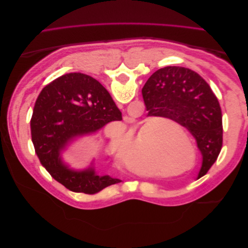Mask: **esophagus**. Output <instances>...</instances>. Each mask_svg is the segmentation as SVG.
I'll use <instances>...</instances> for the list:
<instances>
[{"mask_svg":"<svg viewBox=\"0 0 248 248\" xmlns=\"http://www.w3.org/2000/svg\"><path fill=\"white\" fill-rule=\"evenodd\" d=\"M124 119L126 120L127 122H131V121H132V119H131V118H128V117H127V118H124Z\"/></svg>","mask_w":248,"mask_h":248,"instance_id":"34e87169","label":"esophagus"}]
</instances>
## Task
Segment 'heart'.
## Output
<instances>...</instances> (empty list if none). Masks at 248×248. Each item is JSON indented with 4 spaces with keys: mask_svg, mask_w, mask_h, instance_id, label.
Returning <instances> with one entry per match:
<instances>
[{
    "mask_svg": "<svg viewBox=\"0 0 248 248\" xmlns=\"http://www.w3.org/2000/svg\"><path fill=\"white\" fill-rule=\"evenodd\" d=\"M181 133L185 140H188L186 134L181 130ZM150 140H151V125L148 124L145 129L140 130L137 134L128 138L122 146V137L114 136L109 140V150L112 153H122V157L125 166L133 172L139 175H149L151 172V164H161L164 160L169 158L170 151L176 150V147L182 145V139L179 134L174 133L170 138V144L166 149L151 154L150 150Z\"/></svg>",
    "mask_w": 248,
    "mask_h": 248,
    "instance_id": "obj_1",
    "label": "heart"
}]
</instances>
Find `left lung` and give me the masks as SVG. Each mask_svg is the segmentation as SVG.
<instances>
[{
	"instance_id": "8db88e82",
	"label": "left lung",
	"mask_w": 248,
	"mask_h": 248,
	"mask_svg": "<svg viewBox=\"0 0 248 248\" xmlns=\"http://www.w3.org/2000/svg\"><path fill=\"white\" fill-rule=\"evenodd\" d=\"M149 116L172 120L196 139L202 156L199 178L205 176L222 147L219 102L199 73L179 66L155 71L141 90Z\"/></svg>"
}]
</instances>
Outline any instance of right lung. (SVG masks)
Wrapping results in <instances>:
<instances>
[{"label": "right lung", "mask_w": 248, "mask_h": 248, "mask_svg": "<svg viewBox=\"0 0 248 248\" xmlns=\"http://www.w3.org/2000/svg\"><path fill=\"white\" fill-rule=\"evenodd\" d=\"M121 120V111L98 80L79 72L64 74L44 87L37 97L31 119L35 153L42 167L67 189L94 194L121 180L98 176L92 168L70 170L60 153L74 138Z\"/></svg>", "instance_id": "obj_1"}]
</instances>
